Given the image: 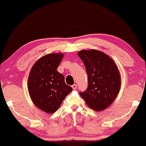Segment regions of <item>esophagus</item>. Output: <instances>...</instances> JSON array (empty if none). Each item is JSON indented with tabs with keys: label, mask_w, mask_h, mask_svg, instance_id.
I'll list each match as a JSON object with an SVG mask.
<instances>
[{
	"label": "esophagus",
	"mask_w": 146,
	"mask_h": 146,
	"mask_svg": "<svg viewBox=\"0 0 146 146\" xmlns=\"http://www.w3.org/2000/svg\"><path fill=\"white\" fill-rule=\"evenodd\" d=\"M71 87H72L73 89H74V90L77 89V85H76V84H74V85H73L72 86H71Z\"/></svg>",
	"instance_id": "esophagus-1"
}]
</instances>
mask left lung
<instances>
[{
    "label": "left lung",
    "instance_id": "left-lung-1",
    "mask_svg": "<svg viewBox=\"0 0 146 146\" xmlns=\"http://www.w3.org/2000/svg\"><path fill=\"white\" fill-rule=\"evenodd\" d=\"M88 75V87L79 94L90 108L101 111L110 105L120 91L121 79L118 67L110 57L100 51L78 53Z\"/></svg>",
    "mask_w": 146,
    "mask_h": 146
}]
</instances>
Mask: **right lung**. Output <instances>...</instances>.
<instances>
[{
  "instance_id": "obj_1",
  "label": "right lung",
  "mask_w": 146,
  "mask_h": 146,
  "mask_svg": "<svg viewBox=\"0 0 146 146\" xmlns=\"http://www.w3.org/2000/svg\"><path fill=\"white\" fill-rule=\"evenodd\" d=\"M63 57L61 53H50L41 57L33 65L28 77V91L33 102L49 114L56 111L73 90L57 71Z\"/></svg>"
}]
</instances>
